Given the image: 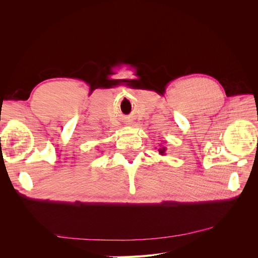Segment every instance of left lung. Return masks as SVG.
I'll list each match as a JSON object with an SVG mask.
<instances>
[{"label":"left lung","mask_w":258,"mask_h":258,"mask_svg":"<svg viewBox=\"0 0 258 258\" xmlns=\"http://www.w3.org/2000/svg\"><path fill=\"white\" fill-rule=\"evenodd\" d=\"M166 151H167V147L160 144V147L158 148V152H159V154H160V155H162V156H165V155H166Z\"/></svg>","instance_id":"1"}]
</instances>
